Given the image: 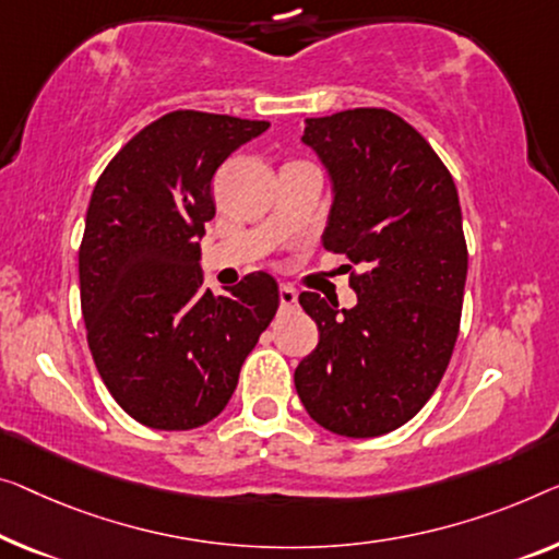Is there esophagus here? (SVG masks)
<instances>
[{"label": "esophagus", "instance_id": "1", "mask_svg": "<svg viewBox=\"0 0 559 559\" xmlns=\"http://www.w3.org/2000/svg\"><path fill=\"white\" fill-rule=\"evenodd\" d=\"M278 301H281V308H294V306L298 304L296 288H290V286H286V283H281V288H278Z\"/></svg>", "mask_w": 559, "mask_h": 559}]
</instances>
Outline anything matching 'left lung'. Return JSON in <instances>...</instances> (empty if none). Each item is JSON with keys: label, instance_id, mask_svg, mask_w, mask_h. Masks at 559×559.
<instances>
[{"label": "left lung", "instance_id": "left-lung-1", "mask_svg": "<svg viewBox=\"0 0 559 559\" xmlns=\"http://www.w3.org/2000/svg\"><path fill=\"white\" fill-rule=\"evenodd\" d=\"M304 143L333 182L323 248L348 255L359 304L298 296L319 346L296 366V391L333 435L381 437L429 402L452 359L466 281L460 195L427 140L381 107L308 118Z\"/></svg>", "mask_w": 559, "mask_h": 559}]
</instances>
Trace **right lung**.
<instances>
[{"mask_svg": "<svg viewBox=\"0 0 559 559\" xmlns=\"http://www.w3.org/2000/svg\"><path fill=\"white\" fill-rule=\"evenodd\" d=\"M263 130L265 120L168 112L122 145L90 198L80 243L87 344L115 402L150 429L215 419L276 316L269 273L215 296L198 263L215 215L213 175Z\"/></svg>", "mask_w": 559, "mask_h": 559, "instance_id": "right-lung-1", "label": "right lung"}]
</instances>
